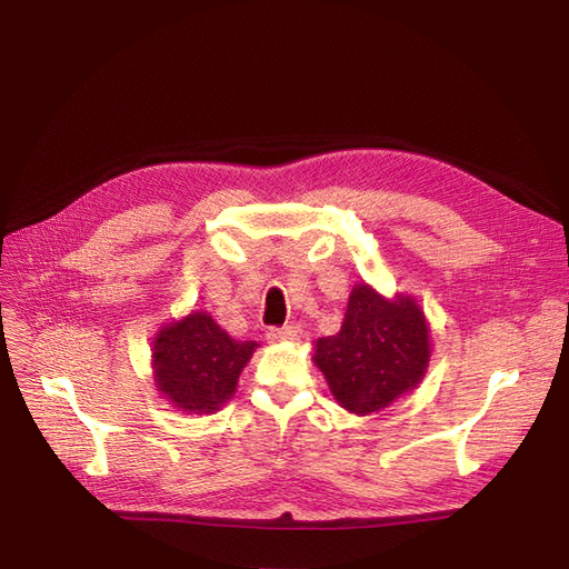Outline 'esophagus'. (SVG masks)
<instances>
[{
  "label": "esophagus",
  "instance_id": "1",
  "mask_svg": "<svg viewBox=\"0 0 569 569\" xmlns=\"http://www.w3.org/2000/svg\"><path fill=\"white\" fill-rule=\"evenodd\" d=\"M301 337V327L299 325H284V327H270L268 339L272 343H284V341H297Z\"/></svg>",
  "mask_w": 569,
  "mask_h": 569
}]
</instances>
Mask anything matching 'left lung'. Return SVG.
Returning <instances> with one entry per match:
<instances>
[{
	"label": "left lung",
	"instance_id": "obj_1",
	"mask_svg": "<svg viewBox=\"0 0 569 569\" xmlns=\"http://www.w3.org/2000/svg\"><path fill=\"white\" fill-rule=\"evenodd\" d=\"M432 358L422 306L410 295L387 299L372 284H353L341 330L316 341L313 363L335 401L353 416H372L418 389Z\"/></svg>",
	"mask_w": 569,
	"mask_h": 569
}]
</instances>
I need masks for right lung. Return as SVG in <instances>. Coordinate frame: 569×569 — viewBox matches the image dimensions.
<instances>
[{"label":"right lung","instance_id":"add662e5","mask_svg":"<svg viewBox=\"0 0 569 569\" xmlns=\"http://www.w3.org/2000/svg\"><path fill=\"white\" fill-rule=\"evenodd\" d=\"M258 341H237L206 313L161 325L151 343L153 385L184 416H211L226 406Z\"/></svg>","mask_w":569,"mask_h":569}]
</instances>
